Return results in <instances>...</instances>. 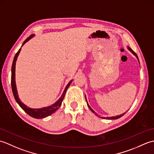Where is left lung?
Here are the masks:
<instances>
[{
	"label": "left lung",
	"instance_id": "left-lung-1",
	"mask_svg": "<svg viewBox=\"0 0 154 154\" xmlns=\"http://www.w3.org/2000/svg\"><path fill=\"white\" fill-rule=\"evenodd\" d=\"M128 50L129 51H131L132 52V53L134 54V55H135V56L136 57V58L137 59H138V55H136V54L135 53V52L134 51L132 50V49L131 48H130V47H128ZM138 61H139V60H138ZM86 97V96H85ZM85 99H86V97H85ZM86 101H87V99H86ZM87 105H88V107H89V109H90V110H91V111H92V112L94 114H96V115L97 116V114L95 113V112H94V111L92 109H91V106L89 105V104H88V103H87ZM126 112H124V114H120V115H119V116H112V117H106V118H104V117H100V118H102V119H109V120H114V119H119V118H120V117H122L123 115H124V114H125Z\"/></svg>",
	"mask_w": 154,
	"mask_h": 154
}]
</instances>
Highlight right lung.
<instances>
[{"instance_id":"right-lung-1","label":"right lung","mask_w":154,"mask_h":154,"mask_svg":"<svg viewBox=\"0 0 154 154\" xmlns=\"http://www.w3.org/2000/svg\"><path fill=\"white\" fill-rule=\"evenodd\" d=\"M34 36V34H32L29 36L26 40L24 43L22 44V46L24 45V44H25L28 41H29L30 40L31 38H32ZM21 46V47H22ZM21 50V48H20V50L18 51L17 53L16 54L14 60H13L12 62V75H11V87H12V93H13V95L14 97V99L16 100V102L19 104V106H20L22 109L24 110L26 112L28 115H30V116L35 118V119H44V118L47 117L48 116L51 115L53 113H54L55 111H56L60 107L61 104L62 103V101H63L65 94L66 93V91L67 90V89L69 87V85H71V83L72 82L71 80L69 81L66 87L65 88L63 94H62L61 97L58 99L57 101H56L54 104H51V106H49L47 107H44L42 108V109H30V108L28 107L26 105H25L24 103H22L20 100L19 97H18V92H17V89H16V81H15V65H16V61L17 60V57L18 56V55L20 54V51Z\"/></svg>"}]
</instances>
